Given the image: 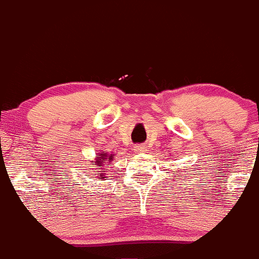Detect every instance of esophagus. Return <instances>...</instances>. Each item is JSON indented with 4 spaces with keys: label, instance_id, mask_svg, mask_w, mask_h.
Returning <instances> with one entry per match:
<instances>
[{
    "label": "esophagus",
    "instance_id": "1",
    "mask_svg": "<svg viewBox=\"0 0 259 259\" xmlns=\"http://www.w3.org/2000/svg\"><path fill=\"white\" fill-rule=\"evenodd\" d=\"M134 151H135V153H144L146 150H145L144 145H135L134 146Z\"/></svg>",
    "mask_w": 259,
    "mask_h": 259
}]
</instances>
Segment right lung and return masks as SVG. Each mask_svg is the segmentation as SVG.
<instances>
[{
  "label": "right lung",
  "instance_id": "right-lung-1",
  "mask_svg": "<svg viewBox=\"0 0 259 259\" xmlns=\"http://www.w3.org/2000/svg\"><path fill=\"white\" fill-rule=\"evenodd\" d=\"M113 159H114V154L107 153L106 151H101V152L96 153V158H95L94 162L95 164L89 165L88 171H85V175L89 179L105 180L109 175V170L107 167L109 165V163H112Z\"/></svg>",
  "mask_w": 259,
  "mask_h": 259
}]
</instances>
